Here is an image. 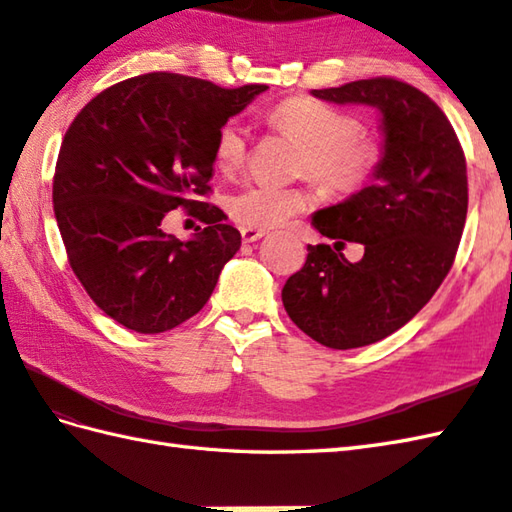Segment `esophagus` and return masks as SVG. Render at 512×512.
Listing matches in <instances>:
<instances>
[{"label": "esophagus", "instance_id": "34e87169", "mask_svg": "<svg viewBox=\"0 0 512 512\" xmlns=\"http://www.w3.org/2000/svg\"><path fill=\"white\" fill-rule=\"evenodd\" d=\"M239 233H242V239L246 244L250 242H257V239H262L268 231H264V228H253V226H242L239 228Z\"/></svg>", "mask_w": 512, "mask_h": 512}]
</instances>
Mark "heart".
<instances>
[{
	"instance_id": "obj_1",
	"label": "heart",
	"mask_w": 512,
	"mask_h": 512,
	"mask_svg": "<svg viewBox=\"0 0 512 512\" xmlns=\"http://www.w3.org/2000/svg\"><path fill=\"white\" fill-rule=\"evenodd\" d=\"M270 123L301 147L299 173L336 195L365 189L383 160V147L374 136L361 132V123L350 112L312 96H292L270 112ZM248 132L239 121H226L215 134V160L226 171L244 165ZM310 193L303 187L248 184L228 200V211L237 222L253 228L284 224L288 217L306 211Z\"/></svg>"
}]
</instances>
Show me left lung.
Segmentation results:
<instances>
[{"mask_svg":"<svg viewBox=\"0 0 512 512\" xmlns=\"http://www.w3.org/2000/svg\"><path fill=\"white\" fill-rule=\"evenodd\" d=\"M312 96L376 107L385 134L374 180L312 215L334 248L308 246L306 264L281 290L299 330L352 350L400 330L449 275L469 209L466 160L449 118L409 83L376 76ZM345 241L364 244L361 263L346 262Z\"/></svg>","mask_w":512,"mask_h":512,"instance_id":"obj_1","label":"left lung"}]
</instances>
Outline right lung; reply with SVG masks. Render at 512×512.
I'll list each match as a JSON object with an SVG mask.
<instances>
[{
	"label": "right lung",
	"instance_id": "add662e5",
	"mask_svg": "<svg viewBox=\"0 0 512 512\" xmlns=\"http://www.w3.org/2000/svg\"><path fill=\"white\" fill-rule=\"evenodd\" d=\"M266 90L149 72L96 94L65 132L52 182L65 253L90 299L127 330L167 332L198 314L242 246L202 198L217 129ZM178 205L207 224L187 243L159 228Z\"/></svg>",
	"mask_w": 512,
	"mask_h": 512
}]
</instances>
